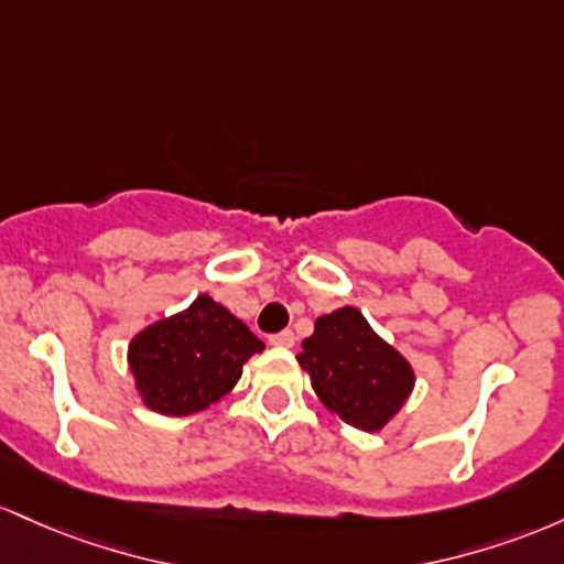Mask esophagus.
Masks as SVG:
<instances>
[{
  "mask_svg": "<svg viewBox=\"0 0 564 564\" xmlns=\"http://www.w3.org/2000/svg\"><path fill=\"white\" fill-rule=\"evenodd\" d=\"M269 344L276 346V349H293V346H295V333L293 330H282V333L271 335Z\"/></svg>",
  "mask_w": 564,
  "mask_h": 564,
  "instance_id": "esophagus-1",
  "label": "esophagus"
}]
</instances>
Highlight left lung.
I'll use <instances>...</instances> for the list:
<instances>
[{
  "label": "left lung",
  "instance_id": "1",
  "mask_svg": "<svg viewBox=\"0 0 564 564\" xmlns=\"http://www.w3.org/2000/svg\"><path fill=\"white\" fill-rule=\"evenodd\" d=\"M299 365L330 413L359 432H383L410 400L415 370L354 306L316 316Z\"/></svg>",
  "mask_w": 564,
  "mask_h": 564
}]
</instances>
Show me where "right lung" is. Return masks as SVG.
<instances>
[{
	"label": "right lung",
	"mask_w": 564,
	"mask_h": 564,
	"mask_svg": "<svg viewBox=\"0 0 564 564\" xmlns=\"http://www.w3.org/2000/svg\"><path fill=\"white\" fill-rule=\"evenodd\" d=\"M263 349L242 319L202 293L183 312L132 335L128 367L145 408L181 419L224 400L245 362Z\"/></svg>",
	"instance_id": "right-lung-1"
}]
</instances>
